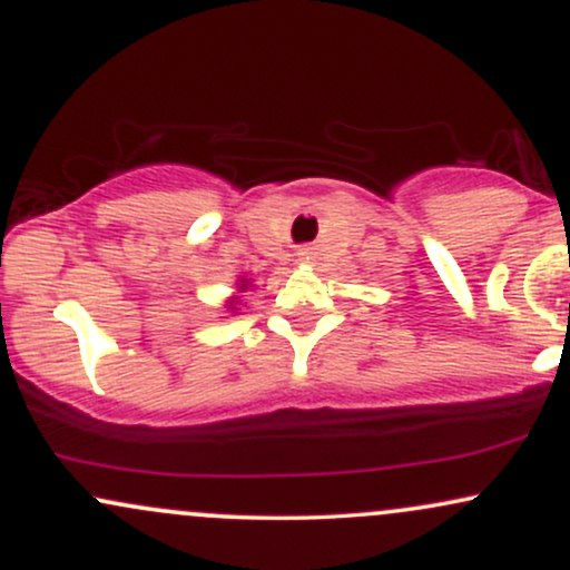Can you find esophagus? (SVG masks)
Segmentation results:
<instances>
[{"mask_svg":"<svg viewBox=\"0 0 570 570\" xmlns=\"http://www.w3.org/2000/svg\"><path fill=\"white\" fill-rule=\"evenodd\" d=\"M297 257H299V263H305V265H313V263H316V257H318L316 246H299Z\"/></svg>","mask_w":570,"mask_h":570,"instance_id":"obj_1","label":"esophagus"}]
</instances>
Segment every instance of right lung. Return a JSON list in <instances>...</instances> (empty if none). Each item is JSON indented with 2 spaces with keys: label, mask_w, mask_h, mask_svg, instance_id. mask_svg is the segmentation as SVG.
Wrapping results in <instances>:
<instances>
[{
  "label": "right lung",
  "mask_w": 570,
  "mask_h": 570,
  "mask_svg": "<svg viewBox=\"0 0 570 570\" xmlns=\"http://www.w3.org/2000/svg\"><path fill=\"white\" fill-rule=\"evenodd\" d=\"M238 289H240V292H246V289H248V286H246V284H240V286H238ZM235 299H238V297H233V303H235ZM230 307H233V305H230Z\"/></svg>",
  "instance_id": "obj_1"
}]
</instances>
